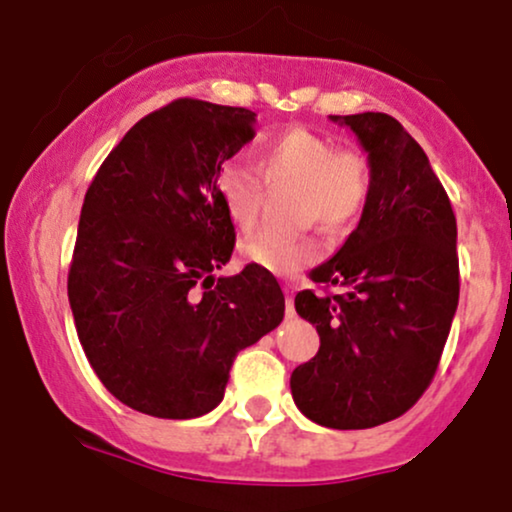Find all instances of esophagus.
<instances>
[{
  "instance_id": "1",
  "label": "esophagus",
  "mask_w": 512,
  "mask_h": 512,
  "mask_svg": "<svg viewBox=\"0 0 512 512\" xmlns=\"http://www.w3.org/2000/svg\"><path fill=\"white\" fill-rule=\"evenodd\" d=\"M294 289H297V285H294V282H285V292H287V312H289V314L294 312Z\"/></svg>"
}]
</instances>
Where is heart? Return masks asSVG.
<instances>
[{"instance_id": "b5f03b06", "label": "heart", "mask_w": 512, "mask_h": 512, "mask_svg": "<svg viewBox=\"0 0 512 512\" xmlns=\"http://www.w3.org/2000/svg\"><path fill=\"white\" fill-rule=\"evenodd\" d=\"M267 188H297L304 223H322L329 230H347L374 195V165L366 153L339 148L337 141L294 126L265 141L257 151V170L225 163L218 175V193L240 230H252L260 218ZM322 252L317 237H287L260 232L245 240L247 262L272 272L292 275Z\"/></svg>"}]
</instances>
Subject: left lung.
<instances>
[{"mask_svg":"<svg viewBox=\"0 0 512 512\" xmlns=\"http://www.w3.org/2000/svg\"><path fill=\"white\" fill-rule=\"evenodd\" d=\"M374 165V195L342 250L294 297L319 352L292 371L309 421L339 431L394 421L431 384L458 307L456 215L426 153L389 113L332 116ZM337 286V293H329Z\"/></svg>","mask_w":512,"mask_h":512,"instance_id":"1","label":"left lung"}]
</instances>
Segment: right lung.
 I'll return each instance as SVG.
<instances>
[{
  "mask_svg": "<svg viewBox=\"0 0 512 512\" xmlns=\"http://www.w3.org/2000/svg\"><path fill=\"white\" fill-rule=\"evenodd\" d=\"M255 116L178 98L141 118L86 190L69 304L101 384L141 414L213 411L237 352L285 317L262 267L213 277L235 247L218 175L255 138Z\"/></svg>",
  "mask_w": 512,
  "mask_h": 512,
  "instance_id": "add662e5",
  "label": "right lung"
}]
</instances>
